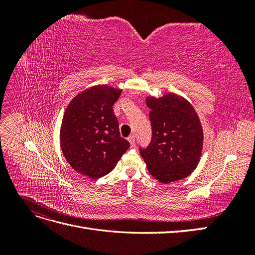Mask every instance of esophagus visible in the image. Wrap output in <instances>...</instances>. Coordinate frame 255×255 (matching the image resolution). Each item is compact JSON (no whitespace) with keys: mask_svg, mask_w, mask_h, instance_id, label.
<instances>
[{"mask_svg":"<svg viewBox=\"0 0 255 255\" xmlns=\"http://www.w3.org/2000/svg\"><path fill=\"white\" fill-rule=\"evenodd\" d=\"M128 142L130 143V145H134V144H135V137H134L133 135H130V136H128Z\"/></svg>","mask_w":255,"mask_h":255,"instance_id":"1","label":"esophagus"}]
</instances>
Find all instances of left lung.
Returning a JSON list of instances; mask_svg holds the SVG:
<instances>
[{"label":"left lung","mask_w":255,"mask_h":255,"mask_svg":"<svg viewBox=\"0 0 255 255\" xmlns=\"http://www.w3.org/2000/svg\"><path fill=\"white\" fill-rule=\"evenodd\" d=\"M151 110L152 140L140 149L149 172L168 184L187 177L197 168L203 149V129L194 106L173 92L146 97Z\"/></svg>","instance_id":"obj_1"}]
</instances>
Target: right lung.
<instances>
[{
	"mask_svg": "<svg viewBox=\"0 0 255 255\" xmlns=\"http://www.w3.org/2000/svg\"><path fill=\"white\" fill-rule=\"evenodd\" d=\"M122 90L96 85L81 91L67 106L61 121V151L75 171L90 179L110 173L129 148L119 133L113 105Z\"/></svg>",
	"mask_w": 255,
	"mask_h": 255,
	"instance_id": "obj_1",
	"label": "right lung"
}]
</instances>
